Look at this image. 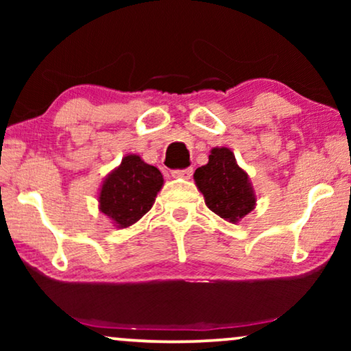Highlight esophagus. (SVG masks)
Wrapping results in <instances>:
<instances>
[{
    "mask_svg": "<svg viewBox=\"0 0 351 351\" xmlns=\"http://www.w3.org/2000/svg\"><path fill=\"white\" fill-rule=\"evenodd\" d=\"M172 177H176V179H190L191 174H193V169L191 167H186V169H174L171 172Z\"/></svg>",
    "mask_w": 351,
    "mask_h": 351,
    "instance_id": "esophagus-1",
    "label": "esophagus"
}]
</instances>
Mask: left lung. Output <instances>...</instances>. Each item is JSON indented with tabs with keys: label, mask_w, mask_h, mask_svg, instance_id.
Instances as JSON below:
<instances>
[{
	"label": "left lung",
	"mask_w": 351,
	"mask_h": 351,
	"mask_svg": "<svg viewBox=\"0 0 351 351\" xmlns=\"http://www.w3.org/2000/svg\"><path fill=\"white\" fill-rule=\"evenodd\" d=\"M193 179L206 206L227 222L238 223L256 208V191L247 172L227 147L213 148L208 165L198 167Z\"/></svg>",
	"instance_id": "8db88e82"
}]
</instances>
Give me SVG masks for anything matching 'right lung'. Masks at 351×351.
<instances>
[{
  "label": "right lung",
  "instance_id": "right-lung-1",
  "mask_svg": "<svg viewBox=\"0 0 351 351\" xmlns=\"http://www.w3.org/2000/svg\"><path fill=\"white\" fill-rule=\"evenodd\" d=\"M165 179L158 167L138 155H126L105 177L99 191V209L117 228H128L152 209Z\"/></svg>",
  "mask_w": 351,
  "mask_h": 351
}]
</instances>
